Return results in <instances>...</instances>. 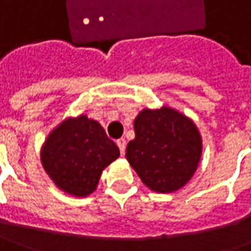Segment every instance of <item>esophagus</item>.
<instances>
[{"label": "esophagus", "mask_w": 251, "mask_h": 251, "mask_svg": "<svg viewBox=\"0 0 251 251\" xmlns=\"http://www.w3.org/2000/svg\"><path fill=\"white\" fill-rule=\"evenodd\" d=\"M117 145H118V148H120L121 154H124V153H125V148H126L125 138H120V140H117Z\"/></svg>", "instance_id": "esophagus-1"}]
</instances>
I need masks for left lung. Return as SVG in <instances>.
Instances as JSON below:
<instances>
[{"instance_id": "8db88e82", "label": "left lung", "mask_w": 251, "mask_h": 251, "mask_svg": "<svg viewBox=\"0 0 251 251\" xmlns=\"http://www.w3.org/2000/svg\"><path fill=\"white\" fill-rule=\"evenodd\" d=\"M134 131L126 158L142 183L160 194L184 187L201 156V137L194 122L163 106L142 110L134 120Z\"/></svg>"}]
</instances>
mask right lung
<instances>
[{"label": "right lung", "instance_id": "right-lung-1", "mask_svg": "<svg viewBox=\"0 0 251 251\" xmlns=\"http://www.w3.org/2000/svg\"><path fill=\"white\" fill-rule=\"evenodd\" d=\"M120 156L103 127L86 115L63 121L41 149V163L52 181L67 194L87 196L100 174Z\"/></svg>", "mask_w": 251, "mask_h": 251}]
</instances>
